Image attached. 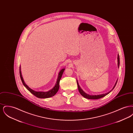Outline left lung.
<instances>
[{
  "label": "left lung",
  "instance_id": "8db88e82",
  "mask_svg": "<svg viewBox=\"0 0 133 133\" xmlns=\"http://www.w3.org/2000/svg\"><path fill=\"white\" fill-rule=\"evenodd\" d=\"M118 67H119V65H120V58H119V54L118 55ZM118 81V80H117L116 83L115 84V85H114V87L113 88V89H112V90H111L110 91H109V92H108L107 93H105V94H101V95H90L89 94H86L85 92H84L82 90V89L80 88V87L79 86V84L77 81V85H78V90H79V93L81 94V95H82V96H83L84 98H87V99H100V98H101L102 97H104V96H106L108 95V94H109L113 89L115 87L116 84H117V83Z\"/></svg>",
  "mask_w": 133,
  "mask_h": 133
}]
</instances>
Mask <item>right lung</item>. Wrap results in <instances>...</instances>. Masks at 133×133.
Returning a JSON list of instances; mask_svg holds the SVG:
<instances>
[{"instance_id": "right-lung-1", "label": "right lung", "mask_w": 133, "mask_h": 133, "mask_svg": "<svg viewBox=\"0 0 133 133\" xmlns=\"http://www.w3.org/2000/svg\"><path fill=\"white\" fill-rule=\"evenodd\" d=\"M64 70H65V69L64 68V69H62L60 70V71L59 73L58 77V78H57V82H56V83L55 86L51 90L47 91V92H37V91L33 90L31 89L26 84L25 82H24V80H23V79L22 76L21 75V72L20 66V67H19V73H20V78H21V80L22 81V82L23 83V84L25 87L31 93H32L33 95H34L35 96H36V97H37L38 98H50V97L54 96L58 92L59 88L60 80L61 78V77L62 76V74H63Z\"/></svg>"}]
</instances>
